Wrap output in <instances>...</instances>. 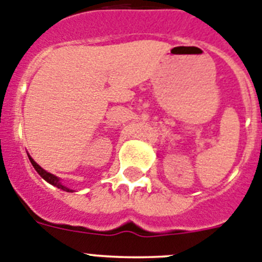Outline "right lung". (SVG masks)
<instances>
[{"mask_svg": "<svg viewBox=\"0 0 262 262\" xmlns=\"http://www.w3.org/2000/svg\"><path fill=\"white\" fill-rule=\"evenodd\" d=\"M28 159H30V162H31V164H32V166H34V168L36 169L37 173H39V175L41 176V178H43L44 180L47 181V183L52 184L53 187L58 188V189L65 190V192H73V190L70 189V188L65 187V185H63V184L61 183V179H60V178H57V176H55V175H53V173H49V172H47L46 169L41 168V167H40L39 164H37L36 162H35V160L32 159L31 157H30V155H28Z\"/></svg>", "mask_w": 262, "mask_h": 262, "instance_id": "1", "label": "right lung"}]
</instances>
